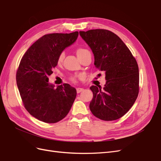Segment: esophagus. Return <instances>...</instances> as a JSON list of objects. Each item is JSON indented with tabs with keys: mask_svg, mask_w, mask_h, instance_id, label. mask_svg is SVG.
<instances>
[{
	"mask_svg": "<svg viewBox=\"0 0 161 161\" xmlns=\"http://www.w3.org/2000/svg\"><path fill=\"white\" fill-rule=\"evenodd\" d=\"M84 89H82V88H77L76 89V92H77V93H79V92H82V91H83Z\"/></svg>",
	"mask_w": 161,
	"mask_h": 161,
	"instance_id": "34e87169",
	"label": "esophagus"
}]
</instances>
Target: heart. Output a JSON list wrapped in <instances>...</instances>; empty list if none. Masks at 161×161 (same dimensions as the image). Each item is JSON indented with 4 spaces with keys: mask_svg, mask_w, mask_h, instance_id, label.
Segmentation results:
<instances>
[{
    "mask_svg": "<svg viewBox=\"0 0 161 161\" xmlns=\"http://www.w3.org/2000/svg\"><path fill=\"white\" fill-rule=\"evenodd\" d=\"M87 51H88V50L85 49V48H83V47L78 48L77 50H76V53H77L78 57H80V56H82ZM64 52H62L60 53V54L58 55V59H57L58 63H61L63 61V60H64ZM77 79H78V78L76 76H72V77L70 78V80L74 82H76Z\"/></svg>",
    "mask_w": 161,
    "mask_h": 161,
    "instance_id": "b5f03b06",
    "label": "heart"
}]
</instances>
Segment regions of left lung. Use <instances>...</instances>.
I'll list each match as a JSON object with an SVG mask.
<instances>
[{
    "mask_svg": "<svg viewBox=\"0 0 161 161\" xmlns=\"http://www.w3.org/2000/svg\"><path fill=\"white\" fill-rule=\"evenodd\" d=\"M95 56L94 64L105 71L103 89L90 87L93 93L89 108L97 118L118 119L132 107L139 92V70L135 58L121 39L102 29L79 32Z\"/></svg>",
    "mask_w": 161,
    "mask_h": 161,
    "instance_id": "obj_1",
    "label": "left lung"
}]
</instances>
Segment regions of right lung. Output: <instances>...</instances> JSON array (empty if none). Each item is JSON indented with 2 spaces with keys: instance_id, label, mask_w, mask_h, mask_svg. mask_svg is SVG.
<instances>
[{
  "instance_id": "obj_1",
  "label": "right lung",
  "mask_w": 161,
  "mask_h": 161,
  "mask_svg": "<svg viewBox=\"0 0 161 161\" xmlns=\"http://www.w3.org/2000/svg\"><path fill=\"white\" fill-rule=\"evenodd\" d=\"M79 32L50 33L40 37L21 58L16 74L23 104L34 118L46 123H56L69 114L76 90L64 83L57 88L48 77L58 64V56L74 43Z\"/></svg>"
}]
</instances>
